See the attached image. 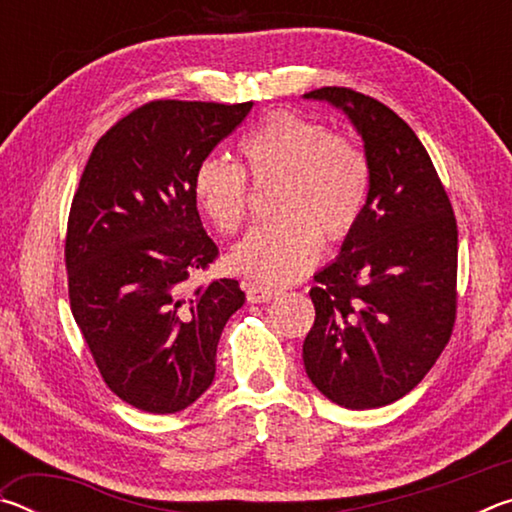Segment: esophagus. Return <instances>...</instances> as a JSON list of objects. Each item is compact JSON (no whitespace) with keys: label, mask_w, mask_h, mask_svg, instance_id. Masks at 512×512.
Listing matches in <instances>:
<instances>
[{"label":"esophagus","mask_w":512,"mask_h":512,"mask_svg":"<svg viewBox=\"0 0 512 512\" xmlns=\"http://www.w3.org/2000/svg\"><path fill=\"white\" fill-rule=\"evenodd\" d=\"M244 291L248 302H268L275 296V289L264 287L259 282H244Z\"/></svg>","instance_id":"obj_1"}]
</instances>
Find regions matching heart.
<instances>
[{"mask_svg": "<svg viewBox=\"0 0 512 512\" xmlns=\"http://www.w3.org/2000/svg\"><path fill=\"white\" fill-rule=\"evenodd\" d=\"M244 167L223 158L196 164L192 192L216 232L237 235L248 214V178L273 180V219L232 250L230 262L257 282L282 284L307 273L323 246L348 239L372 189L368 153L320 121L273 112L239 142Z\"/></svg>", "mask_w": 512, "mask_h": 512, "instance_id": "1", "label": "heart"}]
</instances>
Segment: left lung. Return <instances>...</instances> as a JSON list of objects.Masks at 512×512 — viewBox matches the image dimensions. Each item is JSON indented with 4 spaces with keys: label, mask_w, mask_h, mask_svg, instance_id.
<instances>
[{
    "label": "left lung",
    "mask_w": 512,
    "mask_h": 512,
    "mask_svg": "<svg viewBox=\"0 0 512 512\" xmlns=\"http://www.w3.org/2000/svg\"><path fill=\"white\" fill-rule=\"evenodd\" d=\"M305 97L348 112L366 144L372 189L339 259L314 275L316 320L302 361L327 400L377 409L413 391L452 339L454 207L427 149L397 112L336 85Z\"/></svg>",
    "instance_id": "obj_1"
}]
</instances>
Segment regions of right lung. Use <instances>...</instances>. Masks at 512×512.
Segmentation results:
<instances>
[{
  "mask_svg": "<svg viewBox=\"0 0 512 512\" xmlns=\"http://www.w3.org/2000/svg\"><path fill=\"white\" fill-rule=\"evenodd\" d=\"M250 108L144 103L99 137L72 198L69 307L101 379L140 411H183L210 388L223 327L246 300L230 277L187 282L219 257L196 210L194 169Z\"/></svg>",
  "mask_w": 512,
  "mask_h": 512,
  "instance_id": "1",
  "label": "right lung"
}]
</instances>
